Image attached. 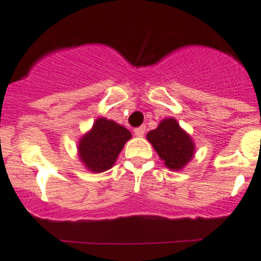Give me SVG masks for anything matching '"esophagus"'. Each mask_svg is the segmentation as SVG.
<instances>
[{"mask_svg": "<svg viewBox=\"0 0 261 261\" xmlns=\"http://www.w3.org/2000/svg\"><path fill=\"white\" fill-rule=\"evenodd\" d=\"M144 133H145V127H144V126L136 127L135 130H134V134H135V136H139V138H142V136L144 135Z\"/></svg>", "mask_w": 261, "mask_h": 261, "instance_id": "esophagus-1", "label": "esophagus"}]
</instances>
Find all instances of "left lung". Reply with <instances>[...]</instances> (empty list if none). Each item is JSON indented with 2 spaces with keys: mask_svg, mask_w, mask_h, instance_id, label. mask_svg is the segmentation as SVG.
I'll list each match as a JSON object with an SVG mask.
<instances>
[{
  "mask_svg": "<svg viewBox=\"0 0 261 261\" xmlns=\"http://www.w3.org/2000/svg\"><path fill=\"white\" fill-rule=\"evenodd\" d=\"M147 140L164 161L165 166L172 171L184 169L196 153L193 139L180 127L175 118L162 119L157 128L147 134Z\"/></svg>",
  "mask_w": 261,
  "mask_h": 261,
  "instance_id": "8db88e82",
  "label": "left lung"
}]
</instances>
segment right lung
Segmentation results:
<instances>
[{"mask_svg": "<svg viewBox=\"0 0 261 261\" xmlns=\"http://www.w3.org/2000/svg\"><path fill=\"white\" fill-rule=\"evenodd\" d=\"M131 136L130 131L119 123L99 117L79 140L80 161L94 174L107 171L116 164L117 157Z\"/></svg>", "mask_w": 261, "mask_h": 261, "instance_id": "add662e5", "label": "right lung"}]
</instances>
